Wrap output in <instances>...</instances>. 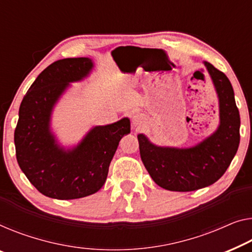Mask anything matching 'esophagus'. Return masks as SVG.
Listing matches in <instances>:
<instances>
[{
  "mask_svg": "<svg viewBox=\"0 0 252 252\" xmlns=\"http://www.w3.org/2000/svg\"><path fill=\"white\" fill-rule=\"evenodd\" d=\"M145 123V116L141 113H134L132 116V125L134 127L141 126Z\"/></svg>",
  "mask_w": 252,
  "mask_h": 252,
  "instance_id": "obj_1",
  "label": "esophagus"
}]
</instances>
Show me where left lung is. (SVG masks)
<instances>
[{
    "label": "left lung",
    "mask_w": 252,
    "mask_h": 252,
    "mask_svg": "<svg viewBox=\"0 0 252 252\" xmlns=\"http://www.w3.org/2000/svg\"><path fill=\"white\" fill-rule=\"evenodd\" d=\"M220 102V126L212 136L190 148L159 147L138 134L140 157L156 185L170 191H194L215 183L238 152L240 113L228 78L204 62Z\"/></svg>",
    "instance_id": "1"
}]
</instances>
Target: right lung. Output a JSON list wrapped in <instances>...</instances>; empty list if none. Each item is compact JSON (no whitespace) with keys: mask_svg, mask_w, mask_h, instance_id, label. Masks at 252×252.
I'll return each mask as SVG.
<instances>
[{"mask_svg":"<svg viewBox=\"0 0 252 252\" xmlns=\"http://www.w3.org/2000/svg\"><path fill=\"white\" fill-rule=\"evenodd\" d=\"M88 58L59 60L30 86L19 108L14 145L19 166L44 196L69 200L95 193L106 181L121 138L130 132L125 118L93 127L73 149H63L51 132V114L69 82L82 80L93 69Z\"/></svg>","mask_w":252,"mask_h":252,"instance_id":"obj_1","label":"right lung"}]
</instances>
